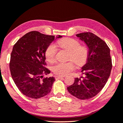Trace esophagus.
<instances>
[{"label":"esophagus","instance_id":"34e87169","mask_svg":"<svg viewBox=\"0 0 123 123\" xmlns=\"http://www.w3.org/2000/svg\"><path fill=\"white\" fill-rule=\"evenodd\" d=\"M64 77V76H62V75H55V78L56 80H58V79H60L61 78H63Z\"/></svg>","mask_w":123,"mask_h":123}]
</instances>
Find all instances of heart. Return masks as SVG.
<instances>
[{
	"label": "heart",
	"instance_id": "heart-1",
	"mask_svg": "<svg viewBox=\"0 0 123 123\" xmlns=\"http://www.w3.org/2000/svg\"><path fill=\"white\" fill-rule=\"evenodd\" d=\"M60 48L69 52L68 58L75 62L78 66H82L86 62L88 56V49L86 46H80L77 40L71 38H65L58 41ZM57 53V48L54 44H50L45 52L46 60L52 63L55 61ZM75 68V65L72 61L60 62L53 67L52 70L55 74L64 75L71 72Z\"/></svg>",
	"mask_w": 123,
	"mask_h": 123
}]
</instances>
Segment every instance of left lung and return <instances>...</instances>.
<instances>
[{"instance_id":"left-lung-1","label":"left lung","mask_w":123,"mask_h":123,"mask_svg":"<svg viewBox=\"0 0 123 123\" xmlns=\"http://www.w3.org/2000/svg\"><path fill=\"white\" fill-rule=\"evenodd\" d=\"M88 49L86 63L82 67L83 77L75 78L68 87L70 94L82 100L92 98L100 92L106 84L112 69L110 49L106 43L90 32L76 35Z\"/></svg>"}]
</instances>
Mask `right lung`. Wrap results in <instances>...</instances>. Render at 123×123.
<instances>
[{"instance_id": "1", "label": "right lung", "mask_w": 123, "mask_h": 123, "mask_svg": "<svg viewBox=\"0 0 123 123\" xmlns=\"http://www.w3.org/2000/svg\"><path fill=\"white\" fill-rule=\"evenodd\" d=\"M61 36L43 35L32 31L14 45L10 62L11 74L15 85L24 95L38 99L50 92L54 77L43 78L50 71L46 68L45 52L53 41Z\"/></svg>"}]
</instances>
